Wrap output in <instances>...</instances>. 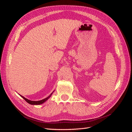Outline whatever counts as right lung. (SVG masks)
Returning a JSON list of instances; mask_svg holds the SVG:
<instances>
[{
  "label": "right lung",
  "instance_id": "right-lung-1",
  "mask_svg": "<svg viewBox=\"0 0 132 132\" xmlns=\"http://www.w3.org/2000/svg\"><path fill=\"white\" fill-rule=\"evenodd\" d=\"M54 91H53L52 92V93L50 94V95L49 96H48L47 97H46V98H44V99H43V100H39V101H31V100H29V99H27V98H25V97L22 96L21 95H20V96L22 97L23 99H24L25 100L27 103H29V104L32 105H38L42 104V103H43L44 102H45L46 101H47L48 100V98H50V97L52 95V94L54 93Z\"/></svg>",
  "mask_w": 132,
  "mask_h": 132
}]
</instances>
